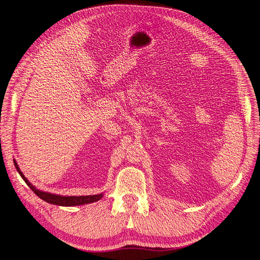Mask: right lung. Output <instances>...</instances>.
Listing matches in <instances>:
<instances>
[{"label": "right lung", "instance_id": "add662e5", "mask_svg": "<svg viewBox=\"0 0 260 260\" xmlns=\"http://www.w3.org/2000/svg\"><path fill=\"white\" fill-rule=\"evenodd\" d=\"M14 165L15 168L17 169L18 174L21 175V177L23 178V180L26 182V184L35 192V194L37 197L41 198L44 201L51 203V204H56V205H61V206H75V205H82V204H88V203H92V202H96L99 201L100 199L103 197V194H95V196H80V197H62V196H56V194H51V193H47V192H43L37 190L34 185H32L27 179L24 177V175L22 174V171L19 170L18 166L16 164V161L14 160Z\"/></svg>", "mask_w": 260, "mask_h": 260}]
</instances>
